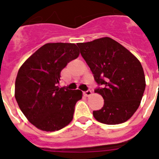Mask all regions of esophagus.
<instances>
[{
    "instance_id": "1",
    "label": "esophagus",
    "mask_w": 159,
    "mask_h": 159,
    "mask_svg": "<svg viewBox=\"0 0 159 159\" xmlns=\"http://www.w3.org/2000/svg\"><path fill=\"white\" fill-rule=\"evenodd\" d=\"M92 91H91V90H88L87 92H84V95H85V96H87V97L91 96V95H92Z\"/></svg>"
}]
</instances>
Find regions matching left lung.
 I'll use <instances>...</instances> for the list:
<instances>
[{
	"label": "left lung",
	"mask_w": 159,
	"mask_h": 159,
	"mask_svg": "<svg viewBox=\"0 0 159 159\" xmlns=\"http://www.w3.org/2000/svg\"><path fill=\"white\" fill-rule=\"evenodd\" d=\"M77 45L95 82L102 86L95 91L104 99L100 110L93 111L95 119L108 125L127 121L139 107L146 88L139 60L110 37Z\"/></svg>",
	"instance_id": "obj_1"
}]
</instances>
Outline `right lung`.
Wrapping results in <instances>:
<instances>
[{"mask_svg": "<svg viewBox=\"0 0 159 159\" xmlns=\"http://www.w3.org/2000/svg\"><path fill=\"white\" fill-rule=\"evenodd\" d=\"M80 52L75 43H48L20 67L15 82V98L20 109L36 128L55 131L73 119L80 90L59 88L60 72Z\"/></svg>", "mask_w": 159, "mask_h": 159, "instance_id": "1", "label": "right lung"}]
</instances>
